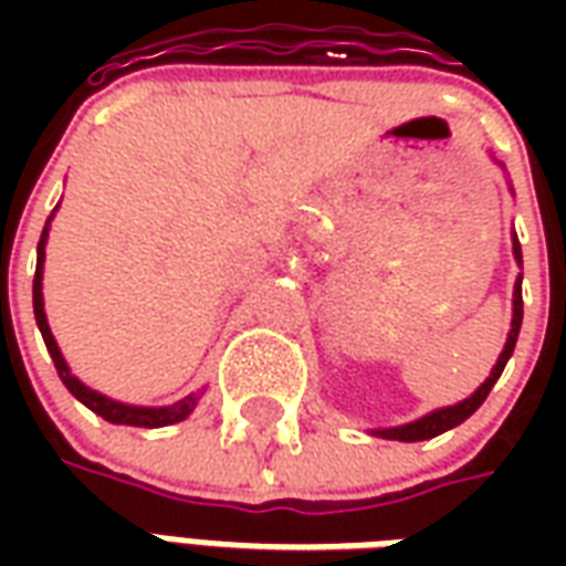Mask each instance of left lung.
Returning a JSON list of instances; mask_svg holds the SVG:
<instances>
[{"label":"left lung","instance_id":"1","mask_svg":"<svg viewBox=\"0 0 566 566\" xmlns=\"http://www.w3.org/2000/svg\"><path fill=\"white\" fill-rule=\"evenodd\" d=\"M512 251H515V260L522 263V245H518V239L512 242ZM522 312H524V303H522V275H518V282H515V294H512V331H510V339L503 345V352H500L497 364L491 369V376H488L482 385H479V391L473 397H467L461 400L458 406H449V409H437V412H430V416L418 418L412 424H403V427H391V430H379L385 439H400V442H418V439H430V437H439V433H446L451 427H458L461 421L473 416L479 406L485 403V397L491 394L494 388V381L500 379V373L506 367V360L512 357V348H515V339H518V331H522Z\"/></svg>","mask_w":566,"mask_h":566}]
</instances>
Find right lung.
Wrapping results in <instances>:
<instances>
[{
    "label": "right lung",
    "mask_w": 566,
    "mask_h": 566,
    "mask_svg": "<svg viewBox=\"0 0 566 566\" xmlns=\"http://www.w3.org/2000/svg\"><path fill=\"white\" fill-rule=\"evenodd\" d=\"M44 235L42 242H39V263H35V279H32V308H35V324H39V331L44 336V345H48V352L54 357V367L60 373V379L66 385L69 391L78 397L81 403L93 409L96 416H103L105 421H112V424H129V427H166L175 424V421H181L193 412V406H197V397L190 394L185 400H178L175 406H163V409H145V406H124L115 403V400H108L103 394L91 391V388H84L72 373H69L66 360L60 355V348H56L54 336H51V327H48V318H44V303H42V263H44Z\"/></svg>",
    "instance_id": "1"
}]
</instances>
